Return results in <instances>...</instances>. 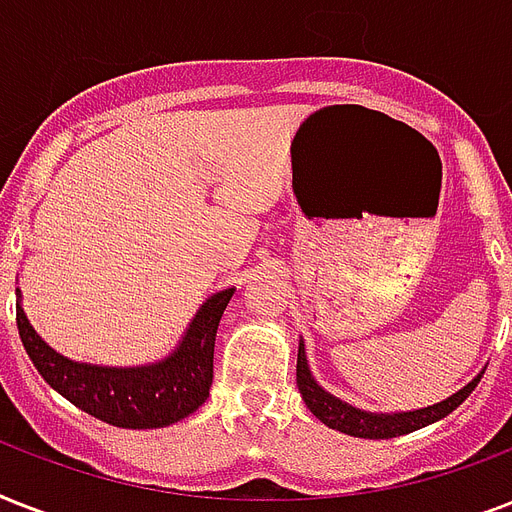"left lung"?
<instances>
[{
    "instance_id": "8db88e82",
    "label": "left lung",
    "mask_w": 512,
    "mask_h": 512,
    "mask_svg": "<svg viewBox=\"0 0 512 512\" xmlns=\"http://www.w3.org/2000/svg\"><path fill=\"white\" fill-rule=\"evenodd\" d=\"M478 382H481V374L473 377V382H468L465 388L457 390L454 396H449L446 401H441V404L425 406V409L396 414H374L364 412V409H356V406L345 404V401H340L337 396L327 393L319 382L313 380L311 366H308V358H305L303 342H300V350H297V388L303 393L305 406H308L324 425L356 438H396L406 436V433H412V430L425 428L430 422H438L441 417H446V414H452L454 409L473 393V388H476Z\"/></svg>"
}]
</instances>
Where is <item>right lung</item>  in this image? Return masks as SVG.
<instances>
[{
  "mask_svg": "<svg viewBox=\"0 0 512 512\" xmlns=\"http://www.w3.org/2000/svg\"><path fill=\"white\" fill-rule=\"evenodd\" d=\"M236 289H223L201 305L170 356L146 366L79 364L52 350L31 327L18 295L20 342L47 385L82 412L116 428H167L193 414L209 396L215 335Z\"/></svg>",
  "mask_w": 512,
  "mask_h": 512,
  "instance_id": "1",
  "label": "right lung"
}]
</instances>
